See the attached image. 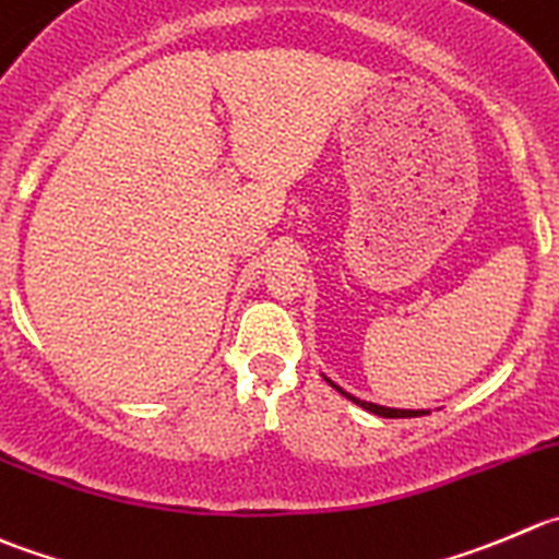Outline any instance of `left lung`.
Masks as SVG:
<instances>
[{
  "label": "left lung",
  "instance_id": "left-lung-1",
  "mask_svg": "<svg viewBox=\"0 0 559 559\" xmlns=\"http://www.w3.org/2000/svg\"><path fill=\"white\" fill-rule=\"evenodd\" d=\"M334 390H340L337 384H332ZM343 392V390H340ZM343 395H348V392H343ZM350 397V395H348ZM354 403H359L362 408H368V412L379 414V417H419V414L425 412H412V408H386V406H379V403H368V401H359V397H350Z\"/></svg>",
  "mask_w": 559,
  "mask_h": 559
}]
</instances>
